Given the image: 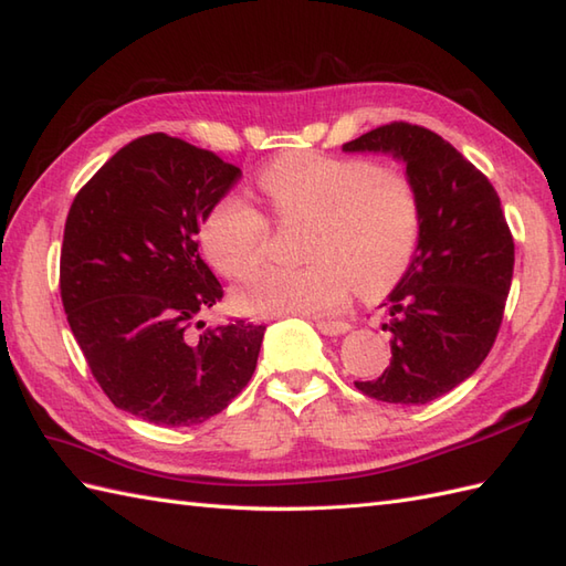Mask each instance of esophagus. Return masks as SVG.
Wrapping results in <instances>:
<instances>
[{"label": "esophagus", "instance_id": "1", "mask_svg": "<svg viewBox=\"0 0 566 566\" xmlns=\"http://www.w3.org/2000/svg\"><path fill=\"white\" fill-rule=\"evenodd\" d=\"M317 329L326 336H338V334L350 332V324L348 322H334V319H317Z\"/></svg>", "mask_w": 566, "mask_h": 566}]
</instances>
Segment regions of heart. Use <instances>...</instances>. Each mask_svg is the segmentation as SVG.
<instances>
[{
    "label": "heart",
    "instance_id": "heart-1",
    "mask_svg": "<svg viewBox=\"0 0 566 566\" xmlns=\"http://www.w3.org/2000/svg\"><path fill=\"white\" fill-rule=\"evenodd\" d=\"M259 191L281 224H305V269H269L234 293L249 315L324 317L342 312L354 287L375 295L407 273L421 234V200L401 169L363 157L291 153L259 174ZM208 261L242 281L269 247V220L242 196H224L200 230Z\"/></svg>",
    "mask_w": 566,
    "mask_h": 566
}]
</instances>
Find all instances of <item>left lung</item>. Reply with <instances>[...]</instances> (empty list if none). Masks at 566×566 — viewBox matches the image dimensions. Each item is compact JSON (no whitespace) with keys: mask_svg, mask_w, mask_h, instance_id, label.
<instances>
[{"mask_svg":"<svg viewBox=\"0 0 566 566\" xmlns=\"http://www.w3.org/2000/svg\"><path fill=\"white\" fill-rule=\"evenodd\" d=\"M392 153L421 200V234L389 295L392 358L380 378L356 382L389 405H429L482 366L504 319L513 279V234L484 174L441 135L395 120L344 145Z\"/></svg>","mask_w":566,"mask_h":566,"instance_id":"1","label":"left lung"}]
</instances>
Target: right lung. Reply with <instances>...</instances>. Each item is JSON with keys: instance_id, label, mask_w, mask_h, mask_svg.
Returning a JSON list of instances; mask_svg holds the SVG:
<instances>
[{"instance_id": "obj_1", "label": "right lung", "mask_w": 566, "mask_h": 566, "mask_svg": "<svg viewBox=\"0 0 566 566\" xmlns=\"http://www.w3.org/2000/svg\"><path fill=\"white\" fill-rule=\"evenodd\" d=\"M242 169L167 133L120 147L74 196L60 251L70 329L104 395L149 423L196 426L242 392L266 326L206 332L222 285L200 222Z\"/></svg>"}]
</instances>
